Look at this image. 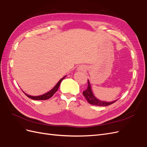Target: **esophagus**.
<instances>
[{"mask_svg": "<svg viewBox=\"0 0 147 147\" xmlns=\"http://www.w3.org/2000/svg\"><path fill=\"white\" fill-rule=\"evenodd\" d=\"M78 69L79 70H84V67H83V66H80L78 68Z\"/></svg>", "mask_w": 147, "mask_h": 147, "instance_id": "obj_1", "label": "esophagus"}]
</instances>
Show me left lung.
<instances>
[{
    "label": "left lung",
    "mask_w": 147,
    "mask_h": 147,
    "mask_svg": "<svg viewBox=\"0 0 147 147\" xmlns=\"http://www.w3.org/2000/svg\"><path fill=\"white\" fill-rule=\"evenodd\" d=\"M88 88L86 89V91L83 92V94L84 97L86 98V99L87 100V101L88 102V103H90L91 105H97V106H108L113 104L114 102H115L118 100L117 99L112 102H106V101L99 100V99L97 98V97L94 96V93H93L90 82L88 80Z\"/></svg>",
    "instance_id": "left-lung-1"
}]
</instances>
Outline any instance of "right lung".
Masks as SVG:
<instances>
[{"label":"right lung","instance_id":"1","mask_svg":"<svg viewBox=\"0 0 147 147\" xmlns=\"http://www.w3.org/2000/svg\"><path fill=\"white\" fill-rule=\"evenodd\" d=\"M66 77L64 76V77L62 78L61 79L59 80V81L57 83V84H56V85L53 87L51 90L50 91H49L48 92L45 93V94H43L42 95H40V96H30V95H29L28 94H26V93H25L24 91L23 92L24 93V94L27 96L29 98H30L31 99H33V100H47L48 99L51 98V97L54 95L55 93L57 91V90H58V88L59 87V85L61 83V82L65 78V77Z\"/></svg>","mask_w":147,"mask_h":147}]
</instances>
